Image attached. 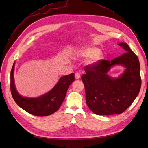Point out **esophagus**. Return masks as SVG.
<instances>
[{
	"mask_svg": "<svg viewBox=\"0 0 148 148\" xmlns=\"http://www.w3.org/2000/svg\"><path fill=\"white\" fill-rule=\"evenodd\" d=\"M81 77V74L79 73V72H76V74H75V78L77 79H80Z\"/></svg>",
	"mask_w": 148,
	"mask_h": 148,
	"instance_id": "1",
	"label": "esophagus"
}]
</instances>
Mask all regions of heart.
I'll use <instances>...</instances> for the list:
<instances>
[{"label": "heart", "mask_w": 148, "mask_h": 148, "mask_svg": "<svg viewBox=\"0 0 148 148\" xmlns=\"http://www.w3.org/2000/svg\"><path fill=\"white\" fill-rule=\"evenodd\" d=\"M78 56L81 57H88L90 56L88 59L89 64H94L100 61L102 58V54L98 48L93 47H88L81 49L77 53Z\"/></svg>", "instance_id": "heart-1"}]
</instances>
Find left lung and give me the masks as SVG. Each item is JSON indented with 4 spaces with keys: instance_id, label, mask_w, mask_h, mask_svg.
Here are the masks:
<instances>
[{
    "instance_id": "8db88e82",
    "label": "left lung",
    "mask_w": 148,
    "mask_h": 148,
    "mask_svg": "<svg viewBox=\"0 0 148 148\" xmlns=\"http://www.w3.org/2000/svg\"><path fill=\"white\" fill-rule=\"evenodd\" d=\"M126 53L109 61L100 60L85 66L81 79L85 88L86 102L97 115L123 112L136 99L141 86L139 58L126 43H119ZM121 64L126 67L117 79L110 78L107 72L112 66Z\"/></svg>"
}]
</instances>
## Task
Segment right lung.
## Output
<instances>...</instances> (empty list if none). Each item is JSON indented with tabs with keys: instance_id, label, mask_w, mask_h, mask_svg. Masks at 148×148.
<instances>
[{
	"instance_id": "right-lung-1",
	"label": "right lung",
	"mask_w": 148,
	"mask_h": 148,
	"mask_svg": "<svg viewBox=\"0 0 148 148\" xmlns=\"http://www.w3.org/2000/svg\"><path fill=\"white\" fill-rule=\"evenodd\" d=\"M14 63L11 71L10 88L15 102L27 112L37 116H46L55 112L61 106L71 84L74 81V73L62 77L55 87L45 95L38 98L21 97L15 88L14 83Z\"/></svg>"
}]
</instances>
